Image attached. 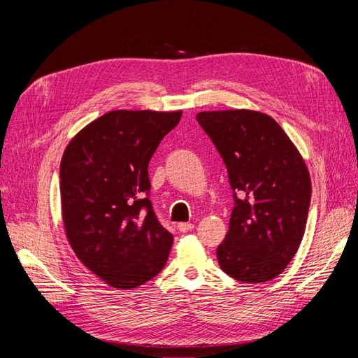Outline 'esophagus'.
<instances>
[{
  "label": "esophagus",
  "mask_w": 358,
  "mask_h": 358,
  "mask_svg": "<svg viewBox=\"0 0 358 358\" xmlns=\"http://www.w3.org/2000/svg\"><path fill=\"white\" fill-rule=\"evenodd\" d=\"M178 229L182 233H188V231H191L194 229V224H191V222H180V224H178Z\"/></svg>",
  "instance_id": "1"
}]
</instances>
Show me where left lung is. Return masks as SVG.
I'll return each mask as SVG.
<instances>
[{
	"label": "left lung",
	"instance_id": "left-lung-1",
	"mask_svg": "<svg viewBox=\"0 0 358 358\" xmlns=\"http://www.w3.org/2000/svg\"><path fill=\"white\" fill-rule=\"evenodd\" d=\"M197 122L229 173L234 206L216 249L224 272L248 284L284 272L303 239L310 204L305 161L280 125L254 110L201 112Z\"/></svg>",
	"mask_w": 358,
	"mask_h": 358
}]
</instances>
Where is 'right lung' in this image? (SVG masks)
Listing matches in <instances>:
<instances>
[{"mask_svg":"<svg viewBox=\"0 0 358 358\" xmlns=\"http://www.w3.org/2000/svg\"><path fill=\"white\" fill-rule=\"evenodd\" d=\"M182 112L115 110L76 136L61 159L59 191L69 242L115 288H136L164 268L173 234L149 200V161Z\"/></svg>","mask_w":358,"mask_h":358,"instance_id":"right-lung-1","label":"right lung"}]
</instances>
